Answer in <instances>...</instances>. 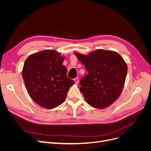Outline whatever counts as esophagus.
<instances>
[{"label":"esophagus","instance_id":"1","mask_svg":"<svg viewBox=\"0 0 151 151\" xmlns=\"http://www.w3.org/2000/svg\"><path fill=\"white\" fill-rule=\"evenodd\" d=\"M74 81H75V82L76 83V84H78V81H79V79H78V77L75 78L74 79Z\"/></svg>","mask_w":151,"mask_h":151}]
</instances>
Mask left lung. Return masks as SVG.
I'll list each match as a JSON object with an SVG mask.
<instances>
[{"label": "left lung", "instance_id": "left-lung-1", "mask_svg": "<svg viewBox=\"0 0 151 151\" xmlns=\"http://www.w3.org/2000/svg\"><path fill=\"white\" fill-rule=\"evenodd\" d=\"M75 55L88 74L81 79L80 91L86 101L96 108L111 105L122 91L127 65L117 52L98 50L88 55Z\"/></svg>", "mask_w": 151, "mask_h": 151}]
</instances>
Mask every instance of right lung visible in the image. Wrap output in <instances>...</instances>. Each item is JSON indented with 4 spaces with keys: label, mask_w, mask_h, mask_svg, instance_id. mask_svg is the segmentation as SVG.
I'll return each mask as SVG.
<instances>
[{
    "label": "right lung",
    "mask_w": 151,
    "mask_h": 151,
    "mask_svg": "<svg viewBox=\"0 0 151 151\" xmlns=\"http://www.w3.org/2000/svg\"><path fill=\"white\" fill-rule=\"evenodd\" d=\"M63 59L57 51L47 50L31 54L25 60L22 72L25 86L31 99L43 108L61 105L75 84L67 76Z\"/></svg>",
    "instance_id": "obj_1"
}]
</instances>
